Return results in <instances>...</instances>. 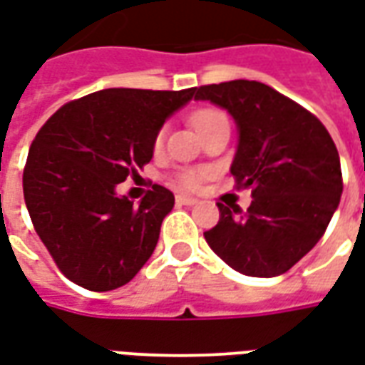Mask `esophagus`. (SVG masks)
<instances>
[{"label": "esophagus", "mask_w": 365, "mask_h": 365, "mask_svg": "<svg viewBox=\"0 0 365 365\" xmlns=\"http://www.w3.org/2000/svg\"><path fill=\"white\" fill-rule=\"evenodd\" d=\"M175 201L180 203V205H193V203H197V199L191 197V195H175Z\"/></svg>", "instance_id": "esophagus-1"}]
</instances>
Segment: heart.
Returning <instances> with one entry per match:
<instances>
[{
    "instance_id": "obj_1",
    "label": "heart",
    "mask_w": 365,
    "mask_h": 365,
    "mask_svg": "<svg viewBox=\"0 0 365 365\" xmlns=\"http://www.w3.org/2000/svg\"><path fill=\"white\" fill-rule=\"evenodd\" d=\"M219 119H225V115H222L221 111H215V109H207V111H199L195 113L193 117H191V123H193V127L197 128V133H201V130H205L209 125H213V123H217ZM162 143H164V130L162 133H158V136H156V146H162ZM207 172H203V170H187V172H182L180 174V183H182L183 187H197L199 183L205 180Z\"/></svg>"
}]
</instances>
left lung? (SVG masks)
Returning <instances> with one entry per match:
<instances>
[{
  "instance_id": "left-lung-1",
  "label": "left lung",
  "mask_w": 365,
  "mask_h": 365,
  "mask_svg": "<svg viewBox=\"0 0 365 365\" xmlns=\"http://www.w3.org/2000/svg\"><path fill=\"white\" fill-rule=\"evenodd\" d=\"M237 125L230 174L252 190V203L219 205L207 245L250 277L285 274L321 240L342 195L338 150L314 115L262 82L232 80L195 88Z\"/></svg>"
}]
</instances>
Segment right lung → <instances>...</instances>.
<instances>
[{"label":"right lung","instance_id":"1","mask_svg":"<svg viewBox=\"0 0 365 365\" xmlns=\"http://www.w3.org/2000/svg\"><path fill=\"white\" fill-rule=\"evenodd\" d=\"M193 96L195 88H109L60 107L38 130L23 193L36 235L70 282L117 289L148 262L174 193L152 185L135 205L117 183L150 162L160 128Z\"/></svg>","mask_w":365,"mask_h":365}]
</instances>
